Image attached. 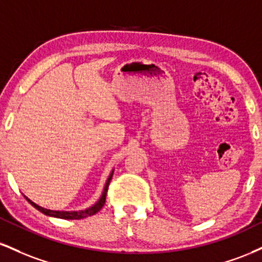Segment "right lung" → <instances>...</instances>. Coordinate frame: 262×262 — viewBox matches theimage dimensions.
I'll list each match as a JSON object with an SVG mask.
<instances>
[{"instance_id":"1","label":"right lung","mask_w":262,"mask_h":262,"mask_svg":"<svg viewBox=\"0 0 262 262\" xmlns=\"http://www.w3.org/2000/svg\"><path fill=\"white\" fill-rule=\"evenodd\" d=\"M112 176H113V172L111 173L110 177H108L107 183H106V186H104L103 193H102L100 201H98V202L96 203L95 206H92L91 208L85 209V210H79V212H60V210H50V209H45V208H43V207L38 206V204L32 202V201L28 200L27 197H26V200L28 201V202L31 203L35 209H38L39 212H41L45 215H50V217L61 218V219H82V218L90 217V215L96 214V213H97L98 210H101L102 207L104 206V203H106V196H107L108 186H110V182H111V180H112Z\"/></svg>"}]
</instances>
